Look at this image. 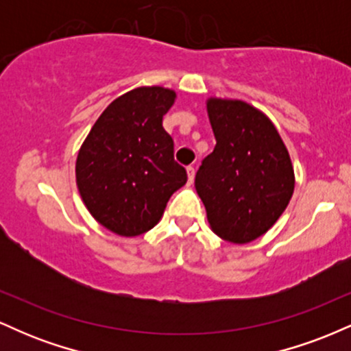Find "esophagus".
Wrapping results in <instances>:
<instances>
[{
    "label": "esophagus",
    "mask_w": 351,
    "mask_h": 351,
    "mask_svg": "<svg viewBox=\"0 0 351 351\" xmlns=\"http://www.w3.org/2000/svg\"><path fill=\"white\" fill-rule=\"evenodd\" d=\"M186 173H188V181L189 183H193V180H195V167H188Z\"/></svg>",
    "instance_id": "obj_1"
}]
</instances>
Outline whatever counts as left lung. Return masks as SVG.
Here are the masks:
<instances>
[{
  "label": "left lung",
  "instance_id": "1",
  "mask_svg": "<svg viewBox=\"0 0 351 351\" xmlns=\"http://www.w3.org/2000/svg\"><path fill=\"white\" fill-rule=\"evenodd\" d=\"M216 147L201 163L195 186L213 232L247 244L271 229L293 195L287 147L267 115L247 102L209 97Z\"/></svg>",
  "mask_w": 351,
  "mask_h": 351
}]
</instances>
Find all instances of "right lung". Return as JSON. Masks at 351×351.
Segmentation results:
<instances>
[{
	"mask_svg": "<svg viewBox=\"0 0 351 351\" xmlns=\"http://www.w3.org/2000/svg\"><path fill=\"white\" fill-rule=\"evenodd\" d=\"M176 92L136 87L117 97L88 132L75 162L84 204L97 223L134 237L162 219L173 193L186 183V170L173 158V138L163 115Z\"/></svg>",
	"mask_w": 351,
	"mask_h": 351,
	"instance_id": "add662e5",
	"label": "right lung"
}]
</instances>
